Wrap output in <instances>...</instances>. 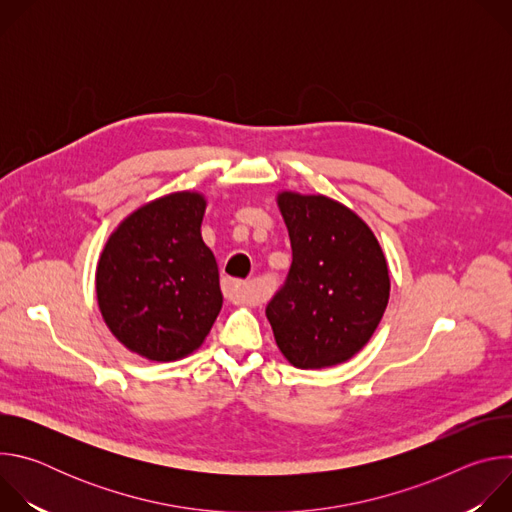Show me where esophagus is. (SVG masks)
Returning <instances> with one entry per match:
<instances>
[{
	"label": "esophagus",
	"mask_w": 512,
	"mask_h": 512,
	"mask_svg": "<svg viewBox=\"0 0 512 512\" xmlns=\"http://www.w3.org/2000/svg\"><path fill=\"white\" fill-rule=\"evenodd\" d=\"M223 294L233 304L255 306L259 302L257 291L249 283H243V281H237V279H225L223 281Z\"/></svg>",
	"instance_id": "obj_1"
}]
</instances>
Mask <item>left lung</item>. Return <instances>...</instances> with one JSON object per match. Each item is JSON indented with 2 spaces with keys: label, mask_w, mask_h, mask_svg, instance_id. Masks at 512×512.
Listing matches in <instances>:
<instances>
[{
  "label": "left lung",
  "mask_w": 512,
  "mask_h": 512,
  "mask_svg": "<svg viewBox=\"0 0 512 512\" xmlns=\"http://www.w3.org/2000/svg\"><path fill=\"white\" fill-rule=\"evenodd\" d=\"M277 208L294 261L267 306L283 358L298 369L350 360L373 338L389 304V265L362 218L324 194L281 190Z\"/></svg>",
  "instance_id": "left-lung-1"
}]
</instances>
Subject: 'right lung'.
Here are the masks:
<instances>
[{
  "instance_id": "obj_1",
  "label": "right lung",
  "mask_w": 512,
  "mask_h": 512,
  "mask_svg": "<svg viewBox=\"0 0 512 512\" xmlns=\"http://www.w3.org/2000/svg\"><path fill=\"white\" fill-rule=\"evenodd\" d=\"M204 212L202 192H172L135 208L109 235L95 271L97 304L129 352L186 358L221 312L216 259L200 233Z\"/></svg>"
}]
</instances>
